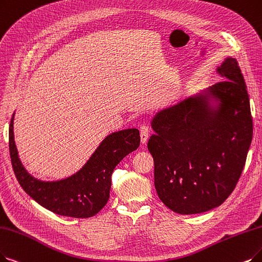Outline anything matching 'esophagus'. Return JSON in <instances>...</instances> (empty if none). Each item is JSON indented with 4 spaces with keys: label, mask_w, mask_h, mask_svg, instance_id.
<instances>
[{
    "label": "esophagus",
    "mask_w": 262,
    "mask_h": 262,
    "mask_svg": "<svg viewBox=\"0 0 262 262\" xmlns=\"http://www.w3.org/2000/svg\"><path fill=\"white\" fill-rule=\"evenodd\" d=\"M140 134H141V143L145 144L146 142H147L148 137H149V129H148L147 125H146V124L141 125Z\"/></svg>",
    "instance_id": "obj_1"
}]
</instances>
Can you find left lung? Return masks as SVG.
Instances as JSON below:
<instances>
[{
	"label": "left lung",
	"mask_w": 262,
	"mask_h": 262,
	"mask_svg": "<svg viewBox=\"0 0 262 262\" xmlns=\"http://www.w3.org/2000/svg\"><path fill=\"white\" fill-rule=\"evenodd\" d=\"M217 72L225 79L205 93L157 113L147 147L155 187L175 213H204L232 193L253 139V118L242 72L227 58ZM212 98L217 102L212 107Z\"/></svg>",
	"instance_id": "1"
}]
</instances>
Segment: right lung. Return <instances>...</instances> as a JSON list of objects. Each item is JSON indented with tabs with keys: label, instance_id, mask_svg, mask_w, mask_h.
<instances>
[{
	"label": "right lung",
	"instance_id": "add662e5",
	"mask_svg": "<svg viewBox=\"0 0 262 262\" xmlns=\"http://www.w3.org/2000/svg\"><path fill=\"white\" fill-rule=\"evenodd\" d=\"M14 115L9 123V154L23 189L39 205L61 216L88 218L98 214L108 201L114 169L140 146L139 130L110 134L76 174L57 182H41L31 176L19 159L14 141Z\"/></svg>",
	"mask_w": 262,
	"mask_h": 262
}]
</instances>
